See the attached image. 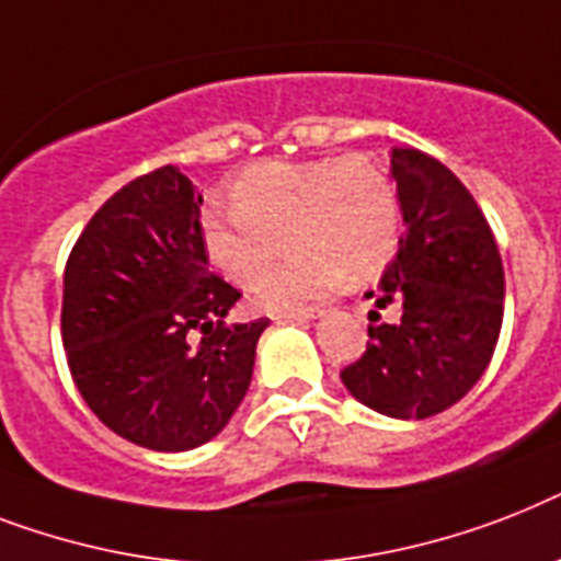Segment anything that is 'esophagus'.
<instances>
[{
    "label": "esophagus",
    "mask_w": 561,
    "mask_h": 561,
    "mask_svg": "<svg viewBox=\"0 0 561 561\" xmlns=\"http://www.w3.org/2000/svg\"><path fill=\"white\" fill-rule=\"evenodd\" d=\"M324 316V309L318 307H304V309H289V312H280L277 318H284V321H316V318Z\"/></svg>",
    "instance_id": "1"
}]
</instances>
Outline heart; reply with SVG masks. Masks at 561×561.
Segmentation results:
<instances>
[{"instance_id":"b5f03b06","label":"heart","mask_w":561,"mask_h":561,"mask_svg":"<svg viewBox=\"0 0 561 561\" xmlns=\"http://www.w3.org/2000/svg\"><path fill=\"white\" fill-rule=\"evenodd\" d=\"M234 217H203L205 257L219 275L249 286L279 248L294 254L254 286L266 309H293L379 275L400 243V199L379 164L365 156L263 161L228 187Z\"/></svg>"}]
</instances>
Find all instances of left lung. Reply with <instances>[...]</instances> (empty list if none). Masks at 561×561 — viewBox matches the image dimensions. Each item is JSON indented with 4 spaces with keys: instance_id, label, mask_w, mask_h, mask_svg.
Instances as JSON below:
<instances>
[{
    "instance_id": "1",
    "label": "left lung",
    "mask_w": 561,
    "mask_h": 561,
    "mask_svg": "<svg viewBox=\"0 0 561 561\" xmlns=\"http://www.w3.org/2000/svg\"><path fill=\"white\" fill-rule=\"evenodd\" d=\"M402 231L397 257L367 298V351L342 370L362 405L425 420L472 391L504 321V266L481 208L443 161L393 147ZM393 306L398 318L378 312Z\"/></svg>"
}]
</instances>
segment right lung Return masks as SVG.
<instances>
[{"mask_svg": "<svg viewBox=\"0 0 561 561\" xmlns=\"http://www.w3.org/2000/svg\"><path fill=\"white\" fill-rule=\"evenodd\" d=\"M203 194L173 164L101 205L62 275V347L106 428L153 451L214 440L243 402L268 318L226 324L240 293L208 268Z\"/></svg>", "mask_w": 561, "mask_h": 561, "instance_id": "add662e5", "label": "right lung"}]
</instances>
